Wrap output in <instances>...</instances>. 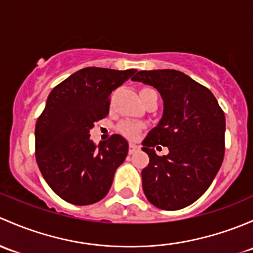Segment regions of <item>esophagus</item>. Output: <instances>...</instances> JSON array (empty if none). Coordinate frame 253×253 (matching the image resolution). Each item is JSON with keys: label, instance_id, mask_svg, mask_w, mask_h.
Returning a JSON list of instances; mask_svg holds the SVG:
<instances>
[{"label": "esophagus", "instance_id": "esophagus-1", "mask_svg": "<svg viewBox=\"0 0 253 253\" xmlns=\"http://www.w3.org/2000/svg\"><path fill=\"white\" fill-rule=\"evenodd\" d=\"M139 150V146L135 145V144H130L129 145V155H132L134 152H136V151Z\"/></svg>", "mask_w": 253, "mask_h": 253}]
</instances>
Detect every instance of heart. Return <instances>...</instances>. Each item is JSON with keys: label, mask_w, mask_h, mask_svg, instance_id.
I'll return each instance as SVG.
<instances>
[{"label": "heart", "mask_w": 253, "mask_h": 253, "mask_svg": "<svg viewBox=\"0 0 253 253\" xmlns=\"http://www.w3.org/2000/svg\"><path fill=\"white\" fill-rule=\"evenodd\" d=\"M155 90L150 87H142L140 88L139 95L140 98H141L142 103H145L147 101V98L150 96L155 95ZM145 129V126L141 123H137V122H132V121H123L119 123L118 126V131L121 132L122 135L124 136L129 137V139H135V137L139 136L141 134L142 130Z\"/></svg>", "instance_id": "heart-1"}]
</instances>
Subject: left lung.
<instances>
[{"instance_id": "1", "label": "left lung", "mask_w": 253, "mask_h": 253, "mask_svg": "<svg viewBox=\"0 0 253 253\" xmlns=\"http://www.w3.org/2000/svg\"><path fill=\"white\" fill-rule=\"evenodd\" d=\"M131 80L157 88L163 100L162 119L142 141L150 157L142 189L156 207L181 210L205 194L222 166L224 112L207 87L179 70H141ZM158 144L169 147L168 155H155Z\"/></svg>"}]
</instances>
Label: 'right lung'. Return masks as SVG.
Returning a JSON list of instances; mask_svg holds the SVG:
<instances>
[{
  "instance_id": "add662e5",
  "label": "right lung",
  "mask_w": 253,
  "mask_h": 253,
  "mask_svg": "<svg viewBox=\"0 0 253 253\" xmlns=\"http://www.w3.org/2000/svg\"><path fill=\"white\" fill-rule=\"evenodd\" d=\"M135 72L88 67L49 92L36 122L35 156L46 183L64 201L92 205L108 194L129 145L114 134L96 146L88 132L95 122L107 117L112 91Z\"/></svg>"
}]
</instances>
